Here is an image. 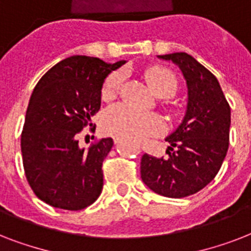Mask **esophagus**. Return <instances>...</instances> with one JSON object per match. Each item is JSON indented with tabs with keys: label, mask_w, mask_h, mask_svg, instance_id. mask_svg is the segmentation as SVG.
<instances>
[{
	"label": "esophagus",
	"mask_w": 251,
	"mask_h": 251,
	"mask_svg": "<svg viewBox=\"0 0 251 251\" xmlns=\"http://www.w3.org/2000/svg\"><path fill=\"white\" fill-rule=\"evenodd\" d=\"M113 141H114V143H118V142L121 141V138H120V137H114Z\"/></svg>",
	"instance_id": "esophagus-1"
}]
</instances>
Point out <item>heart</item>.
<instances>
[{
    "mask_svg": "<svg viewBox=\"0 0 251 251\" xmlns=\"http://www.w3.org/2000/svg\"><path fill=\"white\" fill-rule=\"evenodd\" d=\"M145 79L155 95L169 96L177 88L173 73L164 68H151L145 73ZM122 76L113 73L106 78L102 86L101 98L109 101L116 98L121 86ZM104 131L120 138H143L163 131L164 122L157 114L134 109L126 104H114L104 112L101 118Z\"/></svg>",
    "mask_w": 251,
    "mask_h": 251,
    "instance_id": "b5f03b06",
    "label": "heart"
}]
</instances>
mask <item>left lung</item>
<instances>
[{
  "mask_svg": "<svg viewBox=\"0 0 251 251\" xmlns=\"http://www.w3.org/2000/svg\"><path fill=\"white\" fill-rule=\"evenodd\" d=\"M177 65L186 80L185 116L165 141L167 157L145 153L141 177L168 198L195 194L215 178L229 146L230 106L216 76L185 52L157 56Z\"/></svg>",
  "mask_w": 251,
  "mask_h": 251,
  "instance_id": "left-lung-1",
  "label": "left lung"
}]
</instances>
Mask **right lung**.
Listing matches in <instances>:
<instances>
[{"label": "right lung", "mask_w": 251, "mask_h": 251, "mask_svg": "<svg viewBox=\"0 0 251 251\" xmlns=\"http://www.w3.org/2000/svg\"><path fill=\"white\" fill-rule=\"evenodd\" d=\"M125 64L76 54L60 61L37 82L25 113L21 149L27 181L43 202L78 211L101 194L102 161L113 139L104 138L84 150L76 135L92 126L106 76Z\"/></svg>", "instance_id": "obj_1"}]
</instances>
